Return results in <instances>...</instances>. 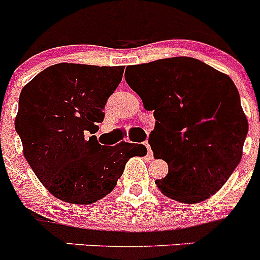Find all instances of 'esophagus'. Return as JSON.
Here are the masks:
<instances>
[{
  "instance_id": "esophagus-1",
  "label": "esophagus",
  "mask_w": 260,
  "mask_h": 260,
  "mask_svg": "<svg viewBox=\"0 0 260 260\" xmlns=\"http://www.w3.org/2000/svg\"><path fill=\"white\" fill-rule=\"evenodd\" d=\"M145 146L147 147V152H148V157H149V158H152V157H153V152H152L151 146H149L148 141H145Z\"/></svg>"
}]
</instances>
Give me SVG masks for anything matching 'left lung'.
<instances>
[{"label":"left lung","instance_id":"8db88e82","mask_svg":"<svg viewBox=\"0 0 260 260\" xmlns=\"http://www.w3.org/2000/svg\"><path fill=\"white\" fill-rule=\"evenodd\" d=\"M128 85L154 111L153 154L169 165L157 187L185 204L206 200L239 165L248 135L240 96L226 74L187 56L125 69ZM125 77V74H124Z\"/></svg>","mask_w":260,"mask_h":260}]
</instances>
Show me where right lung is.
Returning <instances> with one entry per match:
<instances>
[{"instance_id":"1","label":"right lung","mask_w":260,"mask_h":260,"mask_svg":"<svg viewBox=\"0 0 260 260\" xmlns=\"http://www.w3.org/2000/svg\"><path fill=\"white\" fill-rule=\"evenodd\" d=\"M123 67L60 62L22 88L15 128L23 156L50 193L88 205L108 195L128 159L147 148L120 142L102 146L95 136L104 107L122 80Z\"/></svg>"}]
</instances>
